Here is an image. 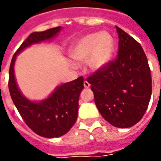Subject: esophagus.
<instances>
[{
	"mask_svg": "<svg viewBox=\"0 0 161 161\" xmlns=\"http://www.w3.org/2000/svg\"><path fill=\"white\" fill-rule=\"evenodd\" d=\"M83 85H84V88H86V89H88V88H90V83L87 81V80H84V82H83Z\"/></svg>",
	"mask_w": 161,
	"mask_h": 161,
	"instance_id": "esophagus-1",
	"label": "esophagus"
}]
</instances>
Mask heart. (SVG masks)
Instances as JSON below:
<instances>
[{
    "label": "heart",
    "mask_w": 161,
    "mask_h": 161,
    "mask_svg": "<svg viewBox=\"0 0 161 161\" xmlns=\"http://www.w3.org/2000/svg\"><path fill=\"white\" fill-rule=\"evenodd\" d=\"M114 53V40L107 31L86 35L70 49V56L74 62H86L87 67L94 71L104 69L112 60Z\"/></svg>",
    "instance_id": "b5f03b06"
}]
</instances>
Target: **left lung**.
I'll return each instance as SVG.
<instances>
[{"label": "left lung", "mask_w": 161, "mask_h": 161, "mask_svg": "<svg viewBox=\"0 0 161 161\" xmlns=\"http://www.w3.org/2000/svg\"><path fill=\"white\" fill-rule=\"evenodd\" d=\"M118 56L104 69L87 78L103 118L118 128L137 124L152 97V76L146 54L139 43L120 28Z\"/></svg>", "instance_id": "left-lung-1"}]
</instances>
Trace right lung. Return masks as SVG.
Instances as JSON below:
<instances>
[{"label": "right lung", "mask_w": 161, "mask_h": 161, "mask_svg": "<svg viewBox=\"0 0 161 161\" xmlns=\"http://www.w3.org/2000/svg\"><path fill=\"white\" fill-rule=\"evenodd\" d=\"M62 27L50 28L43 32H34L21 44L14 53L9 71V90L12 101L23 120L34 133L46 137L55 138L69 132L77 120L79 97L83 90V78L56 87L47 98L39 102L31 101L19 90L14 75L16 57L27 47L50 40L56 36Z\"/></svg>", "instance_id": "1"}]
</instances>
